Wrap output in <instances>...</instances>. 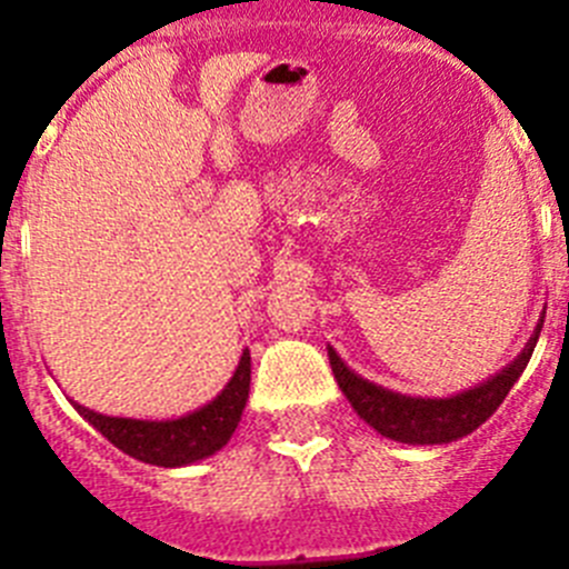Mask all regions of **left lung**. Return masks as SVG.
Returning a JSON list of instances; mask_svg holds the SVG:
<instances>
[{
  "label": "left lung",
  "instance_id": "1",
  "mask_svg": "<svg viewBox=\"0 0 569 569\" xmlns=\"http://www.w3.org/2000/svg\"><path fill=\"white\" fill-rule=\"evenodd\" d=\"M542 321L545 313L542 319L537 321V330H533V336L523 347V352H520L507 369H501L496 377H490V380L481 382V386L470 388V391L446 396V399H423V396L393 393L388 391V388L375 386V382L355 375V371L338 358L332 347H327V355H330V366L332 375H336L338 380V388L347 396L349 405L355 407V412H358L369 427H375L382 438H391L410 446H440L451 443V440H460L465 435L473 432V429H479L481 423L501 407L509 388L518 382V377L523 375V369L529 366L533 347H537L539 330H542Z\"/></svg>",
  "mask_w": 569,
  "mask_h": 569
}]
</instances>
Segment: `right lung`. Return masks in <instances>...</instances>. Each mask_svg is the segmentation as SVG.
Returning a JSON list of instances; mask_svg holds the SVG:
<instances>
[{"label": "right lung", "instance_id": "obj_1", "mask_svg": "<svg viewBox=\"0 0 569 569\" xmlns=\"http://www.w3.org/2000/svg\"><path fill=\"white\" fill-rule=\"evenodd\" d=\"M250 393V349H244L237 371L214 401L203 405L189 416L173 421H137V418H114L77 405L79 416L93 423L112 446L134 460L159 465V468H181L206 460L231 440L242 421V410Z\"/></svg>", "mask_w": 569, "mask_h": 569}]
</instances>
